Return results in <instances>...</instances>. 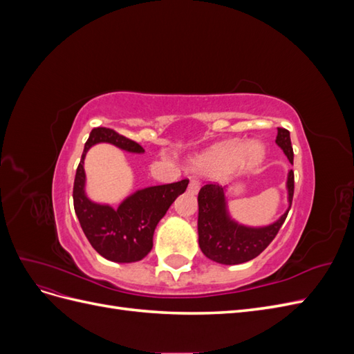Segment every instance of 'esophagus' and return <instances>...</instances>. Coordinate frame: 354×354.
<instances>
[{"mask_svg":"<svg viewBox=\"0 0 354 354\" xmlns=\"http://www.w3.org/2000/svg\"><path fill=\"white\" fill-rule=\"evenodd\" d=\"M187 190H189V194H192V195H196V194H198V190H199V181H198V180H195V178H192V180H190V183H189Z\"/></svg>","mask_w":354,"mask_h":354,"instance_id":"obj_1","label":"esophagus"}]
</instances>
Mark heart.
<instances>
[{"label":"heart","mask_w":354,"mask_h":354,"mask_svg":"<svg viewBox=\"0 0 354 354\" xmlns=\"http://www.w3.org/2000/svg\"><path fill=\"white\" fill-rule=\"evenodd\" d=\"M264 158V146L259 142L242 143L238 140L214 146L196 159V168L211 176L227 173L234 165L255 167Z\"/></svg>","instance_id":"1"}]
</instances>
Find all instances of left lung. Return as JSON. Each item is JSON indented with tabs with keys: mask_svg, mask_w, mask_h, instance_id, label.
Segmentation results:
<instances>
[{
	"mask_svg": "<svg viewBox=\"0 0 354 354\" xmlns=\"http://www.w3.org/2000/svg\"><path fill=\"white\" fill-rule=\"evenodd\" d=\"M276 143L279 146L289 162H294V151L289 131L277 128ZM288 202L291 208L294 196V171L288 173L286 180ZM198 234L201 251L209 260L220 264H241L260 255L282 227L288 211L273 224L264 227H248L234 221L227 212L226 187L218 185H205L198 195Z\"/></svg>",
	"mask_w": 354,
	"mask_h": 354,
	"instance_id": "8db88e82",
	"label": "left lung"
}]
</instances>
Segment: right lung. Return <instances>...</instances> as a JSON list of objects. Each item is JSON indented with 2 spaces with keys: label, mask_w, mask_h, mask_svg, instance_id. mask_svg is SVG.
Segmentation results:
<instances>
[{
  "label": "right lung",
  "mask_w": 354,
  "mask_h": 354,
  "mask_svg": "<svg viewBox=\"0 0 354 354\" xmlns=\"http://www.w3.org/2000/svg\"><path fill=\"white\" fill-rule=\"evenodd\" d=\"M103 142L131 153L145 152L140 145L111 128H94L84 146L81 162L75 174V214L93 248L106 260L115 263L140 261L152 250L153 233L159 220L165 216L176 198L185 194L189 180L137 190L124 199L116 209L111 205L95 203L85 194L84 159L91 146Z\"/></svg>",
  "instance_id": "1"
}]
</instances>
